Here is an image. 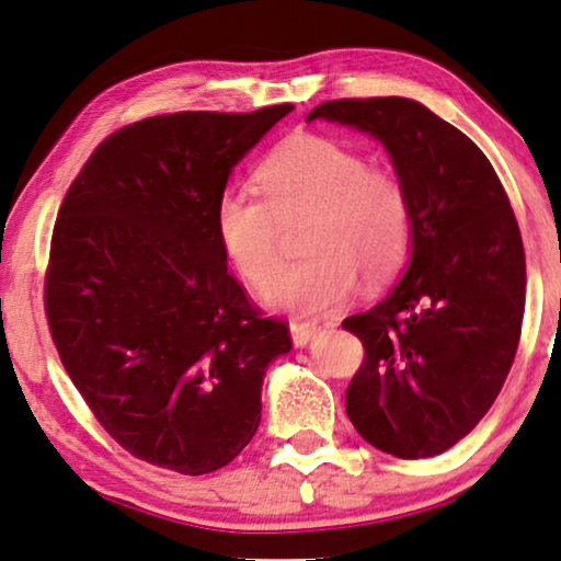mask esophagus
<instances>
[{
	"mask_svg": "<svg viewBox=\"0 0 561 561\" xmlns=\"http://www.w3.org/2000/svg\"><path fill=\"white\" fill-rule=\"evenodd\" d=\"M289 331H293V341H295V346L297 348H302V346H308V343L316 339V333L320 331V325L318 323H293L289 325Z\"/></svg>",
	"mask_w": 561,
	"mask_h": 561,
	"instance_id": "34e87169",
	"label": "esophagus"
}]
</instances>
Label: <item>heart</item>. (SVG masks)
Segmentation results:
<instances>
[{
    "instance_id": "1",
    "label": "heart",
    "mask_w": 561,
    "mask_h": 561,
    "mask_svg": "<svg viewBox=\"0 0 561 561\" xmlns=\"http://www.w3.org/2000/svg\"><path fill=\"white\" fill-rule=\"evenodd\" d=\"M256 194L222 192L215 236L222 256L249 285H267L268 308L316 316L346 300L356 274L382 285L400 272L410 249L413 215L392 171L323 136H295L253 171ZM306 218L301 248L309 256L280 270L278 222Z\"/></svg>"
}]
</instances>
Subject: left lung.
<instances>
[{"mask_svg":"<svg viewBox=\"0 0 561 561\" xmlns=\"http://www.w3.org/2000/svg\"><path fill=\"white\" fill-rule=\"evenodd\" d=\"M308 119L377 138L413 215L405 276L343 320L367 351L346 413L379 451L436 457L482 421L518 348L526 256L513 207L488 156L421 102L333 100Z\"/></svg>","mask_w":561,"mask_h":561,"instance_id":"8db88e82","label":"left lung"}]
</instances>
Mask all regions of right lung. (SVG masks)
<instances>
[{
	"mask_svg": "<svg viewBox=\"0 0 561 561\" xmlns=\"http://www.w3.org/2000/svg\"><path fill=\"white\" fill-rule=\"evenodd\" d=\"M176 112L112 133L66 192L46 316L71 382L133 457L207 474L245 449L266 367L293 348L228 274L215 203L289 115Z\"/></svg>",
	"mask_w": 561,
	"mask_h": 561,
	"instance_id": "right-lung-1",
	"label": "right lung"
}]
</instances>
